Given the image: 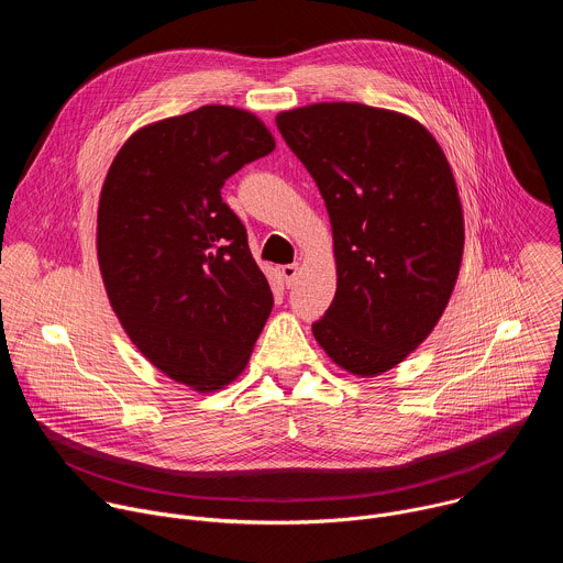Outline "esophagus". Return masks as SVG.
<instances>
[{"mask_svg":"<svg viewBox=\"0 0 563 563\" xmlns=\"http://www.w3.org/2000/svg\"><path fill=\"white\" fill-rule=\"evenodd\" d=\"M280 274H283V278H285V285H287V287H291V285H294V280H296V276H298V265H296V263H291V265H283Z\"/></svg>","mask_w":563,"mask_h":563,"instance_id":"esophagus-1","label":"esophagus"}]
</instances>
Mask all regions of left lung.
<instances>
[{
	"mask_svg": "<svg viewBox=\"0 0 563 563\" xmlns=\"http://www.w3.org/2000/svg\"><path fill=\"white\" fill-rule=\"evenodd\" d=\"M276 124L325 200L336 296L311 325L345 372L378 376L437 328L463 258V209L448 157L415 118L318 102Z\"/></svg>",
	"mask_w": 563,
	"mask_h": 563,
	"instance_id": "obj_1",
	"label": "left lung"
}]
</instances>
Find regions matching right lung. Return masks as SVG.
<instances>
[{
	"instance_id": "1",
	"label": "right lung",
	"mask_w": 563,
	"mask_h": 563,
	"mask_svg": "<svg viewBox=\"0 0 563 563\" xmlns=\"http://www.w3.org/2000/svg\"><path fill=\"white\" fill-rule=\"evenodd\" d=\"M274 148L261 118L209 104L137 129L102 185L98 263L120 325L153 367L202 394L243 374L274 307L220 196Z\"/></svg>"
}]
</instances>
